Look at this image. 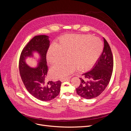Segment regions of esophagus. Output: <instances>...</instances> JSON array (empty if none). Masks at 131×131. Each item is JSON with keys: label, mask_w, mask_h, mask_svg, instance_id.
Wrapping results in <instances>:
<instances>
[{"label": "esophagus", "mask_w": 131, "mask_h": 131, "mask_svg": "<svg viewBox=\"0 0 131 131\" xmlns=\"http://www.w3.org/2000/svg\"><path fill=\"white\" fill-rule=\"evenodd\" d=\"M69 80H70V79L69 78H63V79H61V81L62 82H64V81H69Z\"/></svg>", "instance_id": "esophagus-1"}]
</instances>
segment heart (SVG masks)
<instances>
[{
    "label": "heart",
    "instance_id": "1",
    "mask_svg": "<svg viewBox=\"0 0 131 131\" xmlns=\"http://www.w3.org/2000/svg\"><path fill=\"white\" fill-rule=\"evenodd\" d=\"M103 50L101 39L90 35H66L59 39L57 45L51 46L47 53V60L54 64L66 57L65 61L57 63L51 69L54 79H61L79 71L89 69L100 57Z\"/></svg>",
    "mask_w": 131,
    "mask_h": 131
}]
</instances>
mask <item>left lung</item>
<instances>
[{
  "label": "left lung",
  "instance_id": "left-lung-1",
  "mask_svg": "<svg viewBox=\"0 0 131 131\" xmlns=\"http://www.w3.org/2000/svg\"><path fill=\"white\" fill-rule=\"evenodd\" d=\"M104 49L96 63L89 72L80 78V85L76 89L80 97L90 100L103 92L110 80L113 70V58L108 42L104 38Z\"/></svg>",
  "mask_w": 131,
  "mask_h": 131
}]
</instances>
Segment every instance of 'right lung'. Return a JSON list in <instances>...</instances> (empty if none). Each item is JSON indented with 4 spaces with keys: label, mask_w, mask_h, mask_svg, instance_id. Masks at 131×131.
<instances>
[{
    "label": "right lung",
    "mask_w": 131,
    "mask_h": 131,
    "mask_svg": "<svg viewBox=\"0 0 131 131\" xmlns=\"http://www.w3.org/2000/svg\"><path fill=\"white\" fill-rule=\"evenodd\" d=\"M50 46L49 36H35L23 49L19 61V70L22 80L27 91L33 96L42 101H49L56 97L60 92L61 82H47L46 53ZM36 53L39 58L35 57ZM28 58L36 59L37 66L31 67L26 62Z\"/></svg>",
    "instance_id": "add662e5"
}]
</instances>
